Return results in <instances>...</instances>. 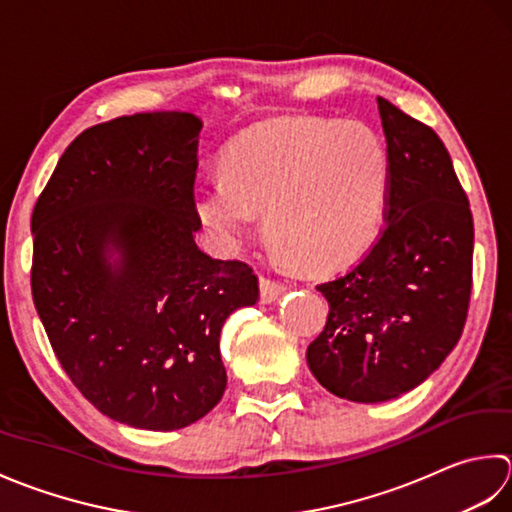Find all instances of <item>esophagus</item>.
I'll list each match as a JSON object with an SVG mask.
<instances>
[{
    "instance_id": "obj_1",
    "label": "esophagus",
    "mask_w": 512,
    "mask_h": 512,
    "mask_svg": "<svg viewBox=\"0 0 512 512\" xmlns=\"http://www.w3.org/2000/svg\"><path fill=\"white\" fill-rule=\"evenodd\" d=\"M283 294H285V285H283V283H278V280H271V278L260 276V300H263L265 305H269V302L278 300Z\"/></svg>"
}]
</instances>
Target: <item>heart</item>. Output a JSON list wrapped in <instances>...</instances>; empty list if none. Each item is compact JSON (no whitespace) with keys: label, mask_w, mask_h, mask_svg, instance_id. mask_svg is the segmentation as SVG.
<instances>
[{"label":"heart","mask_w":512,"mask_h":512,"mask_svg":"<svg viewBox=\"0 0 512 512\" xmlns=\"http://www.w3.org/2000/svg\"><path fill=\"white\" fill-rule=\"evenodd\" d=\"M391 159L369 125L296 117L229 145L223 179L194 187V212L223 245H236L265 214L287 263L327 269L364 252L387 214Z\"/></svg>","instance_id":"heart-1"}]
</instances>
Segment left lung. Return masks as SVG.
<instances>
[{
    "label": "left lung",
    "mask_w": 512,
    "mask_h": 512,
    "mask_svg": "<svg viewBox=\"0 0 512 512\" xmlns=\"http://www.w3.org/2000/svg\"><path fill=\"white\" fill-rule=\"evenodd\" d=\"M391 159L384 229L347 274L316 289L327 325L307 364L329 393L387 402L440 367L473 287V214L442 139L378 97Z\"/></svg>",
    "instance_id": "left-lung-1"
}]
</instances>
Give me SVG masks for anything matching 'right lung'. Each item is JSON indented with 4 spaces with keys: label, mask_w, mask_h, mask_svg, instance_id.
Returning a JSON list of instances; mask_svg holds the SVG:
<instances>
[{
    "label": "right lung",
    "mask_w": 512,
    "mask_h": 512,
    "mask_svg": "<svg viewBox=\"0 0 512 512\" xmlns=\"http://www.w3.org/2000/svg\"><path fill=\"white\" fill-rule=\"evenodd\" d=\"M201 128L190 112L92 125L30 221V287L52 351L83 398L134 429H183L221 402V329L258 300L252 267L194 241Z\"/></svg>",
    "instance_id": "right-lung-1"
}]
</instances>
